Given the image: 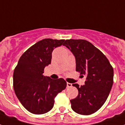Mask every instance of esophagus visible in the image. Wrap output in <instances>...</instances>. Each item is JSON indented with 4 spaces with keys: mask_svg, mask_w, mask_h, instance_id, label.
Here are the masks:
<instances>
[{
    "mask_svg": "<svg viewBox=\"0 0 125 125\" xmlns=\"http://www.w3.org/2000/svg\"><path fill=\"white\" fill-rule=\"evenodd\" d=\"M72 87V84L71 83H67V88H70V87Z\"/></svg>",
    "mask_w": 125,
    "mask_h": 125,
    "instance_id": "34e87169",
    "label": "esophagus"
}]
</instances>
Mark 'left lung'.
<instances>
[{
  "mask_svg": "<svg viewBox=\"0 0 125 125\" xmlns=\"http://www.w3.org/2000/svg\"><path fill=\"white\" fill-rule=\"evenodd\" d=\"M63 45L76 58V71L86 75L85 85L73 84L78 90L71 100V108L81 115H90L105 103L113 85L114 70L108 60L94 45L85 40H66Z\"/></svg>",
  "mask_w": 125,
  "mask_h": 125,
  "instance_id": "8db88e82",
  "label": "left lung"
}]
</instances>
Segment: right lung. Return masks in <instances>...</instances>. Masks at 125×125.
<instances>
[{
  "mask_svg": "<svg viewBox=\"0 0 125 125\" xmlns=\"http://www.w3.org/2000/svg\"><path fill=\"white\" fill-rule=\"evenodd\" d=\"M65 40L45 38L29 47L19 60L13 73L15 94L24 108L34 114L50 111L57 94L64 90L67 82L43 75L44 68L51 64L52 52Z\"/></svg>",
  "mask_w": 125,
  "mask_h": 125,
  "instance_id": "1",
  "label": "right lung"
}]
</instances>
